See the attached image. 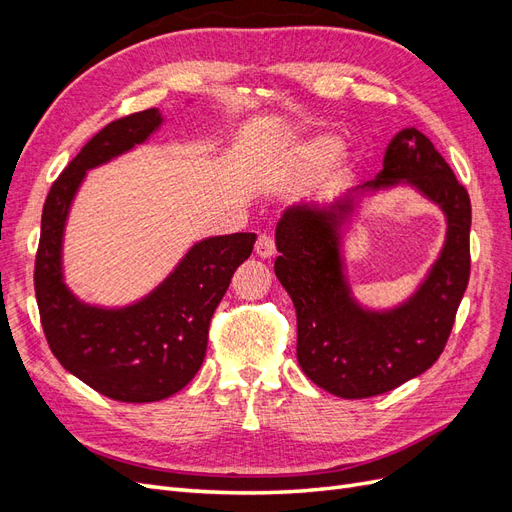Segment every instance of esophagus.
<instances>
[{"label": "esophagus", "instance_id": "1", "mask_svg": "<svg viewBox=\"0 0 512 512\" xmlns=\"http://www.w3.org/2000/svg\"><path fill=\"white\" fill-rule=\"evenodd\" d=\"M254 250H256V254H258L260 258H271V256L275 254V241H273V237L260 235L258 241H256V245H254Z\"/></svg>", "mask_w": 512, "mask_h": 512}]
</instances>
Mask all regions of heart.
<instances>
[{
	"mask_svg": "<svg viewBox=\"0 0 512 512\" xmlns=\"http://www.w3.org/2000/svg\"><path fill=\"white\" fill-rule=\"evenodd\" d=\"M339 149L337 136L333 134H309L288 138L280 149V162L294 173H312V170L324 166L331 159L332 162L324 170V183L327 185H344L356 173V162L348 153H339L332 158Z\"/></svg>",
	"mask_w": 512,
	"mask_h": 512,
	"instance_id": "b5f03b06",
	"label": "heart"
}]
</instances>
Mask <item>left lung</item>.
Segmentation results:
<instances>
[{"label": "left lung", "instance_id": "left-lung-1", "mask_svg": "<svg viewBox=\"0 0 512 512\" xmlns=\"http://www.w3.org/2000/svg\"><path fill=\"white\" fill-rule=\"evenodd\" d=\"M404 184L445 213L447 237L411 297L374 310L349 288L343 235L363 197ZM470 224L466 188L416 128L393 136L374 181L331 203L290 205L275 226V275L297 309V359L305 376L337 397L363 399L393 391L436 363L470 280Z\"/></svg>", "mask_w": 512, "mask_h": 512}]
</instances>
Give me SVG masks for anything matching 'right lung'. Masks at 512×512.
Returning a JSON list of instances; mask_svg holds the SVG:
<instances>
[{"instance_id": "1", "label": "right lung", "mask_w": 512, "mask_h": 512, "mask_svg": "<svg viewBox=\"0 0 512 512\" xmlns=\"http://www.w3.org/2000/svg\"><path fill=\"white\" fill-rule=\"evenodd\" d=\"M162 123L160 108H147L108 123L91 138L46 196L36 254V301L51 352L72 376L126 404L166 399L198 374L211 316L256 243L254 232L198 241L164 282L130 305L85 303L68 288L64 232L87 170L147 143Z\"/></svg>"}]
</instances>
